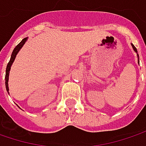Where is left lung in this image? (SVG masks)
<instances>
[{
    "label": "left lung",
    "instance_id": "left-lung-1",
    "mask_svg": "<svg viewBox=\"0 0 146 146\" xmlns=\"http://www.w3.org/2000/svg\"><path fill=\"white\" fill-rule=\"evenodd\" d=\"M131 46H132L133 49H134V51H135V52H136V53H137V49H136V48L135 47V46H134V45H133L132 44H131ZM137 57H138V63H139V55H138V54H137Z\"/></svg>",
    "mask_w": 146,
    "mask_h": 146
}]
</instances>
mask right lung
Returning <instances> with one entry per match:
<instances>
[{
	"mask_svg": "<svg viewBox=\"0 0 146 146\" xmlns=\"http://www.w3.org/2000/svg\"><path fill=\"white\" fill-rule=\"evenodd\" d=\"M28 38H25V39H23L21 40V42L18 44V45H16V47L14 48L13 52H12V54H11V59H10V61H9V63H8V64L6 66V70H5V88H6V91L8 92V93H9V87H8V80H9V73H10V70H11V65L13 64L14 60H15V57L17 55V54H18V52L21 50V48L23 47V45L25 44V43L26 42V40H27Z\"/></svg>",
	"mask_w": 146,
	"mask_h": 146,
	"instance_id": "obj_1",
	"label": "right lung"
}]
</instances>
